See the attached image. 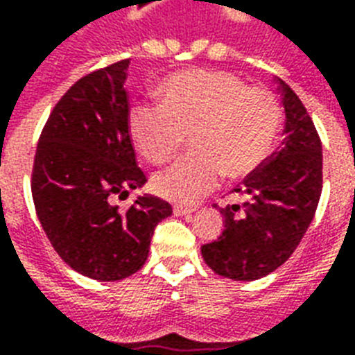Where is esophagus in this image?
<instances>
[{"label":"esophagus","instance_id":"esophagus-1","mask_svg":"<svg viewBox=\"0 0 355 355\" xmlns=\"http://www.w3.org/2000/svg\"><path fill=\"white\" fill-rule=\"evenodd\" d=\"M173 212L177 214V216H188V214L193 212V208L182 207V205H175V207H173Z\"/></svg>","mask_w":355,"mask_h":355}]
</instances>
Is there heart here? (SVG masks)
Segmentation results:
<instances>
[{
	"label": "heart",
	"mask_w": 355,
	"mask_h": 355,
	"mask_svg": "<svg viewBox=\"0 0 355 355\" xmlns=\"http://www.w3.org/2000/svg\"><path fill=\"white\" fill-rule=\"evenodd\" d=\"M162 104L130 107V134L139 153L164 164L189 135L191 154L153 177L164 199L189 205L218 184L251 177L272 154L279 135L281 102L266 87H248L225 70L173 72L159 85Z\"/></svg>",
	"instance_id": "obj_1"
}]
</instances>
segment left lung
Masks as SVG:
<instances>
[{
    "instance_id": "left-lung-1",
    "label": "left lung",
    "mask_w": 355,
    "mask_h": 355,
    "mask_svg": "<svg viewBox=\"0 0 355 355\" xmlns=\"http://www.w3.org/2000/svg\"><path fill=\"white\" fill-rule=\"evenodd\" d=\"M283 147L234 188L240 205L220 208L225 229L201 248L216 274L255 281L285 264L315 218L322 193V141L302 100L281 81Z\"/></svg>"
}]
</instances>
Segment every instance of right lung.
Here are the masks:
<instances>
[{
    "mask_svg": "<svg viewBox=\"0 0 355 355\" xmlns=\"http://www.w3.org/2000/svg\"><path fill=\"white\" fill-rule=\"evenodd\" d=\"M130 59L93 70L53 105L31 169L35 212L53 250L72 270L119 281L145 264L154 229L171 216L159 197L128 210L110 205L147 182L135 162L126 91Z\"/></svg>",
    "mask_w": 355,
    "mask_h": 355,
    "instance_id": "1",
    "label": "right lung"
}]
</instances>
